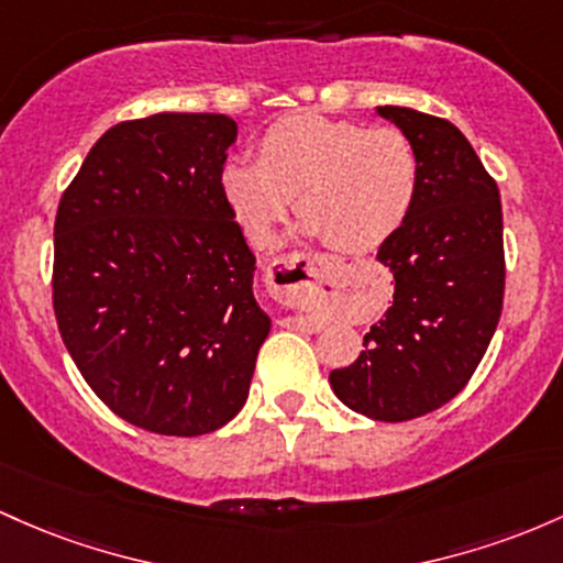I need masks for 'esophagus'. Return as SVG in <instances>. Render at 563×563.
<instances>
[{
  "mask_svg": "<svg viewBox=\"0 0 563 563\" xmlns=\"http://www.w3.org/2000/svg\"><path fill=\"white\" fill-rule=\"evenodd\" d=\"M338 274V263L324 255H306V252H292L268 265L265 284L268 292L284 306H306L321 289V284L330 282ZM289 324L313 327L308 316H292Z\"/></svg>",
  "mask_w": 563,
  "mask_h": 563,
  "instance_id": "esophagus-1",
  "label": "esophagus"
}]
</instances>
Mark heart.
Masks as SVG:
<instances>
[{"label":"heart","instance_id":"obj_1","mask_svg":"<svg viewBox=\"0 0 563 563\" xmlns=\"http://www.w3.org/2000/svg\"><path fill=\"white\" fill-rule=\"evenodd\" d=\"M418 175L404 132L306 111L271 124L257 141V162H225L218 183L233 223L255 247L271 242L295 199L302 231L364 255L409 218Z\"/></svg>","mask_w":563,"mask_h":563}]
</instances>
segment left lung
Returning a JSON list of instances; mask_svg holds the SVG:
<instances>
[{"mask_svg": "<svg viewBox=\"0 0 563 563\" xmlns=\"http://www.w3.org/2000/svg\"><path fill=\"white\" fill-rule=\"evenodd\" d=\"M418 154L412 212L377 261L394 306L364 334L351 366L330 372L340 401L369 420L404 422L446 404L482 362L503 311L505 257L497 183L446 119L377 106Z\"/></svg>", "mask_w": 563, "mask_h": 563, "instance_id": "obj_1", "label": "left lung"}]
</instances>
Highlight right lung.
<instances>
[{"instance_id": "right-lung-1", "label": "right lung", "mask_w": 563, "mask_h": 563, "mask_svg": "<svg viewBox=\"0 0 563 563\" xmlns=\"http://www.w3.org/2000/svg\"><path fill=\"white\" fill-rule=\"evenodd\" d=\"M236 132L225 113L122 122L60 199V338L100 401L143 431L201 435L236 418L271 332L218 183Z\"/></svg>"}]
</instances>
